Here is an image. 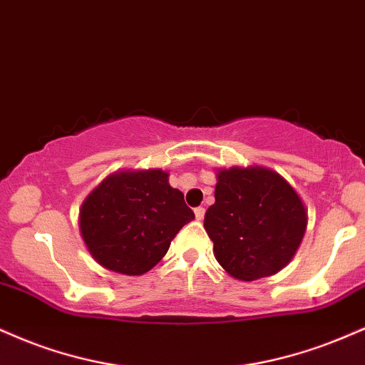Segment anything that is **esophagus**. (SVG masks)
I'll use <instances>...</instances> for the list:
<instances>
[{"instance_id": "obj_1", "label": "esophagus", "mask_w": 365, "mask_h": 365, "mask_svg": "<svg viewBox=\"0 0 365 365\" xmlns=\"http://www.w3.org/2000/svg\"><path fill=\"white\" fill-rule=\"evenodd\" d=\"M194 212H195L197 221H202V219H204V216H205V209L204 207H197Z\"/></svg>"}]
</instances>
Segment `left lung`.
Here are the masks:
<instances>
[{
	"mask_svg": "<svg viewBox=\"0 0 365 365\" xmlns=\"http://www.w3.org/2000/svg\"><path fill=\"white\" fill-rule=\"evenodd\" d=\"M216 202L204 227L231 277L257 280L282 270L299 248L308 212L289 182L263 166L217 171Z\"/></svg>",
	"mask_w": 365,
	"mask_h": 365,
	"instance_id": "left-lung-1",
	"label": "left lung"
}]
</instances>
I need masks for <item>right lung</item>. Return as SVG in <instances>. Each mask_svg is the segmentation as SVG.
Listing matches in <instances>:
<instances>
[{
  "mask_svg": "<svg viewBox=\"0 0 365 365\" xmlns=\"http://www.w3.org/2000/svg\"><path fill=\"white\" fill-rule=\"evenodd\" d=\"M195 217L163 170L108 175L86 197L80 230L91 257L105 269L143 275L168 252L171 240Z\"/></svg>",
  "mask_w": 365,
  "mask_h": 365,
  "instance_id": "obj_1",
  "label": "right lung"
}]
</instances>
